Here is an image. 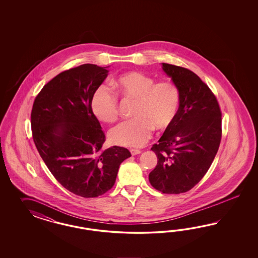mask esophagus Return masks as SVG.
Here are the masks:
<instances>
[{"label": "esophagus", "mask_w": 258, "mask_h": 258, "mask_svg": "<svg viewBox=\"0 0 258 258\" xmlns=\"http://www.w3.org/2000/svg\"><path fill=\"white\" fill-rule=\"evenodd\" d=\"M131 153H132V155L135 156V155L140 154L141 150H139V149H131Z\"/></svg>", "instance_id": "1"}]
</instances>
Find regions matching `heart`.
I'll use <instances>...</instances> for the list:
<instances>
[{
    "instance_id": "1",
    "label": "heart",
    "mask_w": 258,
    "mask_h": 258,
    "mask_svg": "<svg viewBox=\"0 0 258 258\" xmlns=\"http://www.w3.org/2000/svg\"><path fill=\"white\" fill-rule=\"evenodd\" d=\"M123 99L135 100L133 119L125 120L109 132L111 143L139 148L149 140L154 127L164 131L173 124L180 105L179 86L171 80L156 82L155 78L141 72L125 73L112 80ZM94 115L106 123H112L119 116V103L116 94L109 87L102 85L92 98Z\"/></svg>"
}]
</instances>
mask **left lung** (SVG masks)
I'll return each mask as SVG.
<instances>
[{
	"mask_svg": "<svg viewBox=\"0 0 258 258\" xmlns=\"http://www.w3.org/2000/svg\"><path fill=\"white\" fill-rule=\"evenodd\" d=\"M167 76L179 86L178 115L154 144L158 158L149 182L164 194L185 193L210 168L221 141V110L216 95L195 73L163 63Z\"/></svg>",
	"mask_w": 258,
	"mask_h": 258,
	"instance_id": "1",
	"label": "left lung"
}]
</instances>
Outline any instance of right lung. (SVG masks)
Instances as JSON below:
<instances>
[{"mask_svg": "<svg viewBox=\"0 0 258 258\" xmlns=\"http://www.w3.org/2000/svg\"><path fill=\"white\" fill-rule=\"evenodd\" d=\"M108 72L94 64L64 71L43 86L32 108L39 155L63 187L83 198L111 189L120 164L132 156L117 146L102 149L106 136L91 102Z\"/></svg>", "mask_w": 258, "mask_h": 258, "instance_id": "right-lung-1", "label": "right lung"}]
</instances>
